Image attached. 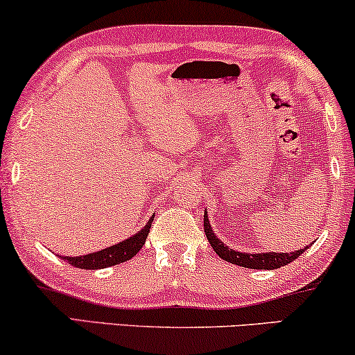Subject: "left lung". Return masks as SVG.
<instances>
[{"label":"left lung","mask_w":355,"mask_h":355,"mask_svg":"<svg viewBox=\"0 0 355 355\" xmlns=\"http://www.w3.org/2000/svg\"><path fill=\"white\" fill-rule=\"evenodd\" d=\"M204 230L207 234V239L214 248V251L222 257V259L232 262V264L241 266V268H250V269H279L280 266H287L292 261H295L303 251L308 250H298L295 252H262V254H246V252H238L234 250H230L228 246H225L220 239L215 236V233L211 232L209 218H207V211L204 214Z\"/></svg>","instance_id":"1"}]
</instances>
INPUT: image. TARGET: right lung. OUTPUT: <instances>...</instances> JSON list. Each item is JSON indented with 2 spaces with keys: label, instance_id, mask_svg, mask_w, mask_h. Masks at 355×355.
I'll return each instance as SVG.
<instances>
[{
  "label": "right lung",
  "instance_id": "add662e5",
  "mask_svg": "<svg viewBox=\"0 0 355 355\" xmlns=\"http://www.w3.org/2000/svg\"><path fill=\"white\" fill-rule=\"evenodd\" d=\"M151 222H153V217H151L150 222L145 225V228H141L140 232L133 234L132 238L119 243L116 246L105 248L103 251L93 252V254H86V256H78V257L62 256V259L67 261L68 264H71L73 268H80V269H104V268H110V266L121 264V262L132 259V257L141 250V246L145 245L146 236H148L150 233Z\"/></svg>",
  "mask_w": 355,
  "mask_h": 355
}]
</instances>
